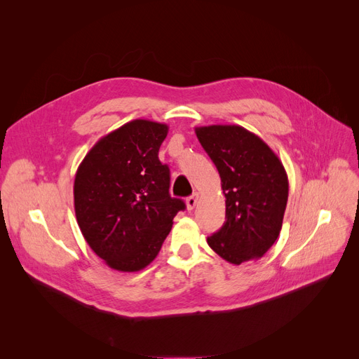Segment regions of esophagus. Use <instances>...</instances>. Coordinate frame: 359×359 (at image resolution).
Listing matches in <instances>:
<instances>
[{
	"label": "esophagus",
	"instance_id": "esophagus-1",
	"mask_svg": "<svg viewBox=\"0 0 359 359\" xmlns=\"http://www.w3.org/2000/svg\"><path fill=\"white\" fill-rule=\"evenodd\" d=\"M196 202H198V194H194L192 196H189L186 199V206H187V210L189 211H192L195 206H196Z\"/></svg>",
	"mask_w": 359,
	"mask_h": 359
}]
</instances>
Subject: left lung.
<instances>
[{"label":"left lung","mask_w":359,"mask_h":359,"mask_svg":"<svg viewBox=\"0 0 359 359\" xmlns=\"http://www.w3.org/2000/svg\"><path fill=\"white\" fill-rule=\"evenodd\" d=\"M214 161L225 196V222L206 238L210 248L233 265L259 259L282 229L288 176L269 145L238 125L195 128Z\"/></svg>","instance_id":"left-lung-1"}]
</instances>
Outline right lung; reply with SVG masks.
Returning a JSON list of instances; mask_svg holds the SVG:
<instances>
[{
  "instance_id": "obj_1",
  "label": "right lung",
  "mask_w": 359,
  "mask_h": 359,
  "mask_svg": "<svg viewBox=\"0 0 359 359\" xmlns=\"http://www.w3.org/2000/svg\"><path fill=\"white\" fill-rule=\"evenodd\" d=\"M165 123L135 119L99 140L74 180V208L91 250L111 269L138 272L158 255L186 205L168 194L158 160Z\"/></svg>"
}]
</instances>
